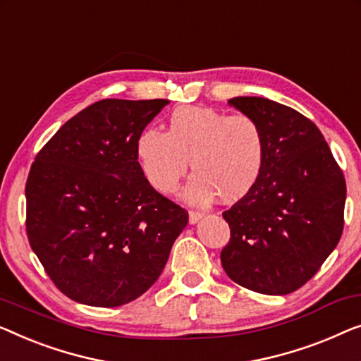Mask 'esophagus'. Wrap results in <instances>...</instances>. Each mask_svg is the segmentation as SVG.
<instances>
[{"mask_svg":"<svg viewBox=\"0 0 361 361\" xmlns=\"http://www.w3.org/2000/svg\"><path fill=\"white\" fill-rule=\"evenodd\" d=\"M202 218H203V213L202 212H195V210H190L189 212V221H190V224L198 223Z\"/></svg>","mask_w":361,"mask_h":361,"instance_id":"34e87169","label":"esophagus"}]
</instances>
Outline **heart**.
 <instances>
[{
  "label": "heart",
  "instance_id": "1",
  "mask_svg": "<svg viewBox=\"0 0 361 361\" xmlns=\"http://www.w3.org/2000/svg\"><path fill=\"white\" fill-rule=\"evenodd\" d=\"M137 156L151 187L172 193L187 174H195L185 189L192 203L224 202L244 197L264 168L265 138L260 123L247 114L212 107L182 106L169 116L168 130L145 128L137 140Z\"/></svg>",
  "mask_w": 361,
  "mask_h": 361
}]
</instances>
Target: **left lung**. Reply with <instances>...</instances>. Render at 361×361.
Here are the masks:
<instances>
[{
	"mask_svg": "<svg viewBox=\"0 0 361 361\" xmlns=\"http://www.w3.org/2000/svg\"><path fill=\"white\" fill-rule=\"evenodd\" d=\"M228 102L260 123L265 159L252 189L223 212L231 229L223 269L257 293H293L341 241L345 177L319 128L295 109L264 97Z\"/></svg>",
	"mask_w": 361,
	"mask_h": 361,
	"instance_id": "obj_1",
	"label": "left lung"
}]
</instances>
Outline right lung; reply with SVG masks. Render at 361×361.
I'll return each mask as SVG.
<instances>
[{"label": "right lung", "instance_id": "1", "mask_svg": "<svg viewBox=\"0 0 361 361\" xmlns=\"http://www.w3.org/2000/svg\"><path fill=\"white\" fill-rule=\"evenodd\" d=\"M168 99H102L44 145L25 182V231L73 301L127 305L158 280L189 213L156 192L137 140Z\"/></svg>", "mask_w": 361, "mask_h": 361}]
</instances>
